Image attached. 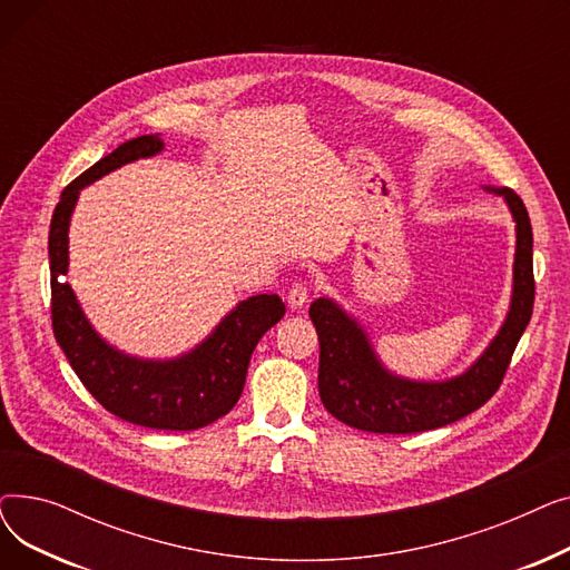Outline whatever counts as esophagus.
<instances>
[{
	"label": "esophagus",
	"mask_w": 570,
	"mask_h": 570,
	"mask_svg": "<svg viewBox=\"0 0 570 570\" xmlns=\"http://www.w3.org/2000/svg\"><path fill=\"white\" fill-rule=\"evenodd\" d=\"M309 303V286L305 284H295L288 291V307L291 309H303Z\"/></svg>",
	"instance_id": "obj_1"
}]
</instances>
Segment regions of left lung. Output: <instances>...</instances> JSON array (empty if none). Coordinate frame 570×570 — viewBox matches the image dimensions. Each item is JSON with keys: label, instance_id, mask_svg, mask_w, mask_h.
<instances>
[{"label": "left lung", "instance_id": "obj_1", "mask_svg": "<svg viewBox=\"0 0 570 570\" xmlns=\"http://www.w3.org/2000/svg\"><path fill=\"white\" fill-rule=\"evenodd\" d=\"M505 200L515 222L511 307L475 363L445 381H413L387 370L365 327L331 297H316L309 316L318 333V395L348 428L376 434H413L451 425L481 409L503 381L533 312V235L522 198L508 187H485Z\"/></svg>", "mask_w": 570, "mask_h": 570}]
</instances>
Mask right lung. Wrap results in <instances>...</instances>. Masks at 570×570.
I'll return each instance as SVG.
<instances>
[{"label":"right lung","instance_id":"add662e5","mask_svg":"<svg viewBox=\"0 0 570 570\" xmlns=\"http://www.w3.org/2000/svg\"><path fill=\"white\" fill-rule=\"evenodd\" d=\"M161 149L159 134L127 140L76 177L59 196L48 237L52 333L82 385L106 411L140 428L189 432L219 421L243 395L258 340L286 312L282 297L277 293L252 295L237 303L191 351L153 361L108 344L87 321L65 279L69 273V224L80 189L125 164L155 157Z\"/></svg>","mask_w":570,"mask_h":570}]
</instances>
